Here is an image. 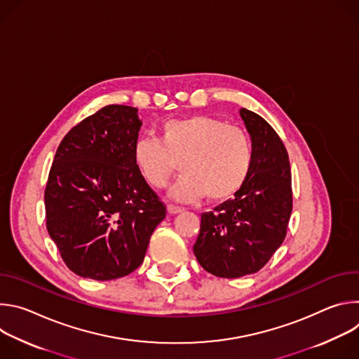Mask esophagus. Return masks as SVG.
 Wrapping results in <instances>:
<instances>
[{"instance_id":"34e87169","label":"esophagus","mask_w":359,"mask_h":359,"mask_svg":"<svg viewBox=\"0 0 359 359\" xmlns=\"http://www.w3.org/2000/svg\"><path fill=\"white\" fill-rule=\"evenodd\" d=\"M168 212L170 215H179L182 212H184L183 208H179V206H175V204H168Z\"/></svg>"}]
</instances>
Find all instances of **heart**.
<instances>
[{"label":"heart","mask_w":359,"mask_h":359,"mask_svg":"<svg viewBox=\"0 0 359 359\" xmlns=\"http://www.w3.org/2000/svg\"><path fill=\"white\" fill-rule=\"evenodd\" d=\"M136 170L144 183L162 189L180 169L183 176L172 190L182 201L208 196L224 201L245 184L252 168V144L238 126L209 115L165 121L159 139L139 137L132 150Z\"/></svg>","instance_id":"heart-1"}]
</instances>
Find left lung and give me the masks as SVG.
Wrapping results in <instances>:
<instances>
[{
	"mask_svg": "<svg viewBox=\"0 0 359 359\" xmlns=\"http://www.w3.org/2000/svg\"><path fill=\"white\" fill-rule=\"evenodd\" d=\"M252 142V168L234 198L201 213L193 251L200 266L222 278L262 270L285 238L292 210L287 149L260 115L241 109Z\"/></svg>",
	"mask_w": 359,
	"mask_h": 359,
	"instance_id": "obj_1",
	"label": "left lung"
}]
</instances>
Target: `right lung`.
Masks as SVG:
<instances>
[{"label": "right lung", "instance_id": "right-lung-1", "mask_svg": "<svg viewBox=\"0 0 359 359\" xmlns=\"http://www.w3.org/2000/svg\"><path fill=\"white\" fill-rule=\"evenodd\" d=\"M137 109L108 105L62 139L45 187L46 230L67 267L108 281L135 271L166 206L135 168Z\"/></svg>", "mask_w": 359, "mask_h": 359}]
</instances>
